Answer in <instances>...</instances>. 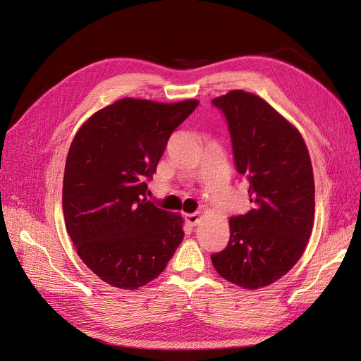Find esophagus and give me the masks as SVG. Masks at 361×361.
<instances>
[{
    "label": "esophagus",
    "instance_id": "obj_1",
    "mask_svg": "<svg viewBox=\"0 0 361 361\" xmlns=\"http://www.w3.org/2000/svg\"><path fill=\"white\" fill-rule=\"evenodd\" d=\"M185 220H187V223H188L190 226H197L199 221H200V215H199L197 212L187 214V215H185Z\"/></svg>",
    "mask_w": 361,
    "mask_h": 361
}]
</instances>
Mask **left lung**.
I'll use <instances>...</instances> for the list:
<instances>
[{
	"instance_id": "obj_1",
	"label": "left lung",
	"mask_w": 361,
	"mask_h": 361,
	"mask_svg": "<svg viewBox=\"0 0 361 361\" xmlns=\"http://www.w3.org/2000/svg\"><path fill=\"white\" fill-rule=\"evenodd\" d=\"M212 102L227 118L236 170L250 182L251 209L228 220V244L211 260L233 285L265 288L293 268L312 235L310 155L300 130L257 94L232 90Z\"/></svg>"
}]
</instances>
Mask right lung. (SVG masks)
Returning a JSON list of instances; mask_svg holds the SVG:
<instances>
[{"label":"right lung","instance_id":"1","mask_svg":"<svg viewBox=\"0 0 361 361\" xmlns=\"http://www.w3.org/2000/svg\"><path fill=\"white\" fill-rule=\"evenodd\" d=\"M197 105L123 97L76 130L63 178L64 223L81 260L110 286L147 285L182 243L183 218L147 200L146 179Z\"/></svg>","mask_w":361,"mask_h":361}]
</instances>
